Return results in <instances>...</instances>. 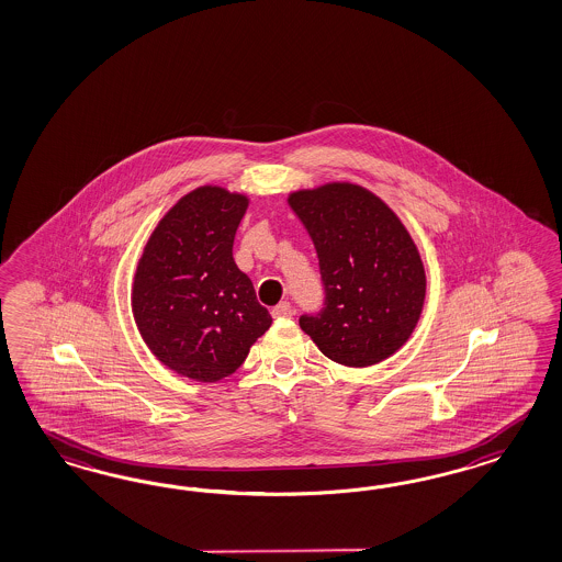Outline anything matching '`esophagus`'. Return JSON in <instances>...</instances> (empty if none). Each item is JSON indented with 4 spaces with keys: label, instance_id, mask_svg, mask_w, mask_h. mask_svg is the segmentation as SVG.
<instances>
[{
    "label": "esophagus",
    "instance_id": "esophagus-1",
    "mask_svg": "<svg viewBox=\"0 0 562 562\" xmlns=\"http://www.w3.org/2000/svg\"><path fill=\"white\" fill-rule=\"evenodd\" d=\"M292 305L290 303H286V301H282L280 305H276L272 308V315L276 317V319H289V317H292Z\"/></svg>",
    "mask_w": 562,
    "mask_h": 562
}]
</instances>
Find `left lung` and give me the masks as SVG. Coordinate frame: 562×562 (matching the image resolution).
Masks as SVG:
<instances>
[{
    "instance_id": "left-lung-1",
    "label": "left lung",
    "mask_w": 562,
    "mask_h": 562,
    "mask_svg": "<svg viewBox=\"0 0 562 562\" xmlns=\"http://www.w3.org/2000/svg\"><path fill=\"white\" fill-rule=\"evenodd\" d=\"M319 257L324 306L299 324L325 357L371 367L400 350L425 305L426 276L406 226L352 183L290 193Z\"/></svg>"
}]
</instances>
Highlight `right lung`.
<instances>
[{
	"label": "right lung",
	"mask_w": 562,
	"mask_h": 562,
	"mask_svg": "<svg viewBox=\"0 0 562 562\" xmlns=\"http://www.w3.org/2000/svg\"><path fill=\"white\" fill-rule=\"evenodd\" d=\"M247 204L222 188L191 191L158 222L137 263L132 308L142 338L170 371L202 383L235 373L272 325L233 259Z\"/></svg>",
	"instance_id": "1"
}]
</instances>
